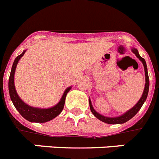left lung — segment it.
<instances>
[{"label": "left lung", "mask_w": 159, "mask_h": 159, "mask_svg": "<svg viewBox=\"0 0 159 159\" xmlns=\"http://www.w3.org/2000/svg\"><path fill=\"white\" fill-rule=\"evenodd\" d=\"M132 52H133L136 56L141 61H142L143 65L144 67V71H145V76H146V84H145V87H144V91L143 93V95L141 97V98L139 99V101L136 103V105L134 106L133 108L131 109L130 110H129L128 112L123 114L122 116H117V117H106V116H102V115L99 114V113H98L95 110H94L93 108L92 105H91V100H89V104H90V109H91V112H92L93 114L97 117L98 119H99L100 120L102 121L105 122V123L107 124H113V125H115V124H123L125 122L128 121L129 120H130L131 118H132L136 113H138L140 108L142 107L143 104L144 103V102L146 101L147 97H148V91H149V77H148V68H147V64L146 61H145V60L143 59V57H141L139 54V52L136 49H132Z\"/></svg>", "instance_id": "8db88e82"}]
</instances>
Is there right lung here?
<instances>
[{"label":"right lung","mask_w":159,"mask_h":159,"mask_svg":"<svg viewBox=\"0 0 159 159\" xmlns=\"http://www.w3.org/2000/svg\"><path fill=\"white\" fill-rule=\"evenodd\" d=\"M26 51L24 50L23 53L18 57L14 61L12 67H11V71L10 73L9 80H8V90H9V94L11 100L12 101L13 104L18 110L19 113L21 114L22 116H23L24 118L27 119V120L30 122H37V123H44V122L49 121V120H52V119L55 118L57 116L61 113L62 110L65 106V98H66V94L68 91H70L71 87L67 88L66 91L64 93L63 96H62L61 99L57 105L49 109H39V108H34L31 106H28V105L25 104L17 94L16 91L15 89V85H14V74H15L16 68L18 61H20V58L23 56V54L25 53Z\"/></svg>","instance_id":"add662e5"}]
</instances>
